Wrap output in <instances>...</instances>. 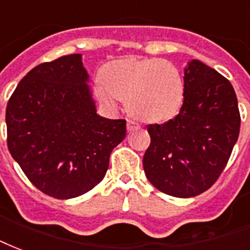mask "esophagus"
<instances>
[{"mask_svg": "<svg viewBox=\"0 0 250 250\" xmlns=\"http://www.w3.org/2000/svg\"><path fill=\"white\" fill-rule=\"evenodd\" d=\"M137 129H140V125H138L136 121L129 120V121H127V130H129V132H133V130H137Z\"/></svg>", "mask_w": 250, "mask_h": 250, "instance_id": "34e87169", "label": "esophagus"}]
</instances>
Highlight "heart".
<instances>
[{
    "label": "heart",
    "mask_w": 250,
    "mask_h": 250,
    "mask_svg": "<svg viewBox=\"0 0 250 250\" xmlns=\"http://www.w3.org/2000/svg\"><path fill=\"white\" fill-rule=\"evenodd\" d=\"M97 95L106 103H126L142 121L161 123L174 117L185 103V82L174 63L165 59L127 58L101 69Z\"/></svg>",
    "instance_id": "b5f03b06"
}]
</instances>
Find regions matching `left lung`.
Returning a JSON list of instances; mask_svg holds the SVG:
<instances>
[{"instance_id":"8db88e82","label":"left lung","mask_w":250,"mask_h":250,"mask_svg":"<svg viewBox=\"0 0 250 250\" xmlns=\"http://www.w3.org/2000/svg\"><path fill=\"white\" fill-rule=\"evenodd\" d=\"M185 103L167 123L149 125L144 170L175 198L207 191L220 176L240 133L239 105L228 79L200 61L185 68Z\"/></svg>"}]
</instances>
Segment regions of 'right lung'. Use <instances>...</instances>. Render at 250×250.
<instances>
[{
    "instance_id": "add662e5",
    "label": "right lung",
    "mask_w": 250,
    "mask_h": 250,
    "mask_svg": "<svg viewBox=\"0 0 250 250\" xmlns=\"http://www.w3.org/2000/svg\"><path fill=\"white\" fill-rule=\"evenodd\" d=\"M82 54L34 67L7 101V147L43 194L71 199L99 185L125 120L96 113Z\"/></svg>"
}]
</instances>
